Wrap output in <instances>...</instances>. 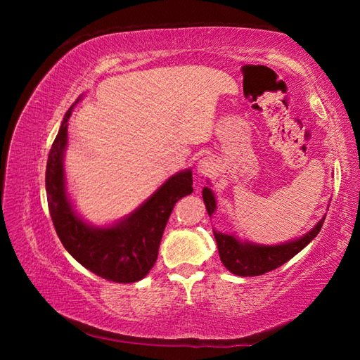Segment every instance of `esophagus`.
<instances>
[{
	"instance_id": "34e87169",
	"label": "esophagus",
	"mask_w": 360,
	"mask_h": 360,
	"mask_svg": "<svg viewBox=\"0 0 360 360\" xmlns=\"http://www.w3.org/2000/svg\"><path fill=\"white\" fill-rule=\"evenodd\" d=\"M213 170V160L210 156H204L198 161V172L200 174H208Z\"/></svg>"
}]
</instances>
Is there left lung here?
Returning <instances> with one entry per match:
<instances>
[{"label": "left lung", "mask_w": 360, "mask_h": 360, "mask_svg": "<svg viewBox=\"0 0 360 360\" xmlns=\"http://www.w3.org/2000/svg\"><path fill=\"white\" fill-rule=\"evenodd\" d=\"M202 198L208 214H213L216 208V200L212 190L205 187L202 190ZM325 218L314 225L310 230L296 240L285 242L281 245H261L253 242H242L235 235H224L221 231H214V239L218 244V252L225 269L238 276H261L276 270L278 266L288 262L296 256L300 250L305 248L321 231Z\"/></svg>", "instance_id": "1"}]
</instances>
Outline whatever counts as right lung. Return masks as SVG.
<instances>
[{"label":"right lung","instance_id":"add662e5","mask_svg":"<svg viewBox=\"0 0 360 360\" xmlns=\"http://www.w3.org/2000/svg\"><path fill=\"white\" fill-rule=\"evenodd\" d=\"M77 103L67 110L47 160L46 191L56 235L67 252L99 278L120 283L141 281L156 262L174 204L193 191L191 170L173 174L144 204L115 225L94 227L86 224L67 198L63 162L67 121Z\"/></svg>","mask_w":360,"mask_h":360}]
</instances>
